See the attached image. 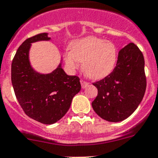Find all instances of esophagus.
I'll list each match as a JSON object with an SVG mask.
<instances>
[{"mask_svg": "<svg viewBox=\"0 0 158 158\" xmlns=\"http://www.w3.org/2000/svg\"><path fill=\"white\" fill-rule=\"evenodd\" d=\"M81 87L82 89H85V88L87 87L89 85V83L85 81H83V80H81Z\"/></svg>", "mask_w": 158, "mask_h": 158, "instance_id": "1", "label": "esophagus"}]
</instances>
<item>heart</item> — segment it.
<instances>
[{
  "mask_svg": "<svg viewBox=\"0 0 158 158\" xmlns=\"http://www.w3.org/2000/svg\"><path fill=\"white\" fill-rule=\"evenodd\" d=\"M70 70H76L84 62V70L93 79H102L109 75L115 68L117 48L112 42L95 36H88L73 42L70 51L64 55Z\"/></svg>",
  "mask_w": 158,
  "mask_h": 158,
  "instance_id": "1",
  "label": "heart"
}]
</instances>
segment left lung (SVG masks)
<instances>
[{"label": "left lung", "mask_w": 158, "mask_h": 158, "mask_svg": "<svg viewBox=\"0 0 158 158\" xmlns=\"http://www.w3.org/2000/svg\"><path fill=\"white\" fill-rule=\"evenodd\" d=\"M143 54L134 43L121 49L116 66L93 83L98 94L92 103L95 112L108 122H120L137 109L146 89Z\"/></svg>", "instance_id": "8db88e82"}]
</instances>
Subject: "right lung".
Listing matches in <instances>:
<instances>
[{"label":"right lung","instance_id":"1","mask_svg":"<svg viewBox=\"0 0 158 158\" xmlns=\"http://www.w3.org/2000/svg\"><path fill=\"white\" fill-rule=\"evenodd\" d=\"M47 33L28 38L19 46L12 62V84L25 114L43 124L58 122L68 111L73 96L80 92V79L67 75L62 63L47 74L36 72L29 61L32 43L48 41Z\"/></svg>","mask_w":158,"mask_h":158}]
</instances>
